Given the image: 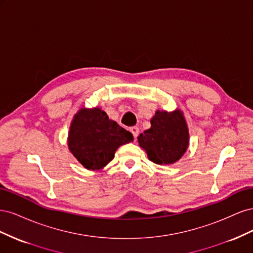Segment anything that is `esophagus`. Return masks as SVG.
<instances>
[{
    "instance_id": "obj_1",
    "label": "esophagus",
    "mask_w": 253,
    "mask_h": 253,
    "mask_svg": "<svg viewBox=\"0 0 253 253\" xmlns=\"http://www.w3.org/2000/svg\"><path fill=\"white\" fill-rule=\"evenodd\" d=\"M129 131H131V133L134 136V138L136 139L137 136H138V134H139V128L137 126H132V127H129Z\"/></svg>"
}]
</instances>
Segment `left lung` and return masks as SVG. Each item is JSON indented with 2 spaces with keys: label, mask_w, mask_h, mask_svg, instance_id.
<instances>
[{
  "label": "left lung",
  "mask_w": 253,
  "mask_h": 253,
  "mask_svg": "<svg viewBox=\"0 0 253 253\" xmlns=\"http://www.w3.org/2000/svg\"><path fill=\"white\" fill-rule=\"evenodd\" d=\"M151 127L138 136L139 147L157 165H172L183 156L190 144L189 127L182 111H156Z\"/></svg>",
  "instance_id": "left-lung-1"
}]
</instances>
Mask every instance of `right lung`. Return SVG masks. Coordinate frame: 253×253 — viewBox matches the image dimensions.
Here are the masks:
<instances>
[{
  "label": "right lung",
  "instance_id": "obj_1",
  "mask_svg": "<svg viewBox=\"0 0 253 253\" xmlns=\"http://www.w3.org/2000/svg\"><path fill=\"white\" fill-rule=\"evenodd\" d=\"M133 135L100 108H81L71 122L67 147L87 170H101L112 162L122 144L133 141Z\"/></svg>",
  "mask_w": 253,
  "mask_h": 253
}]
</instances>
